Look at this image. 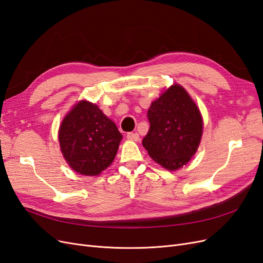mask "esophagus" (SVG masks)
<instances>
[{
  "label": "esophagus",
  "instance_id": "1",
  "mask_svg": "<svg viewBox=\"0 0 263 263\" xmlns=\"http://www.w3.org/2000/svg\"><path fill=\"white\" fill-rule=\"evenodd\" d=\"M126 137H127V139L133 140V141H138L139 140V135L137 133H127Z\"/></svg>",
  "mask_w": 263,
  "mask_h": 263
}]
</instances>
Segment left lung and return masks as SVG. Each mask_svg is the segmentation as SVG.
Listing matches in <instances>:
<instances>
[{"instance_id": "left-lung-1", "label": "left lung", "mask_w": 263, "mask_h": 263, "mask_svg": "<svg viewBox=\"0 0 263 263\" xmlns=\"http://www.w3.org/2000/svg\"><path fill=\"white\" fill-rule=\"evenodd\" d=\"M150 128L142 146L154 160L170 171L186 164L200 145L203 121L187 92L174 84L151 103Z\"/></svg>"}]
</instances>
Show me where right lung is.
Instances as JSON below:
<instances>
[{
  "label": "right lung",
  "instance_id": "1",
  "mask_svg": "<svg viewBox=\"0 0 263 263\" xmlns=\"http://www.w3.org/2000/svg\"><path fill=\"white\" fill-rule=\"evenodd\" d=\"M123 136L116 125L90 102L81 101L59 128L61 153L76 172L98 176L113 162Z\"/></svg>",
  "mask_w": 263,
  "mask_h": 263
}]
</instances>
